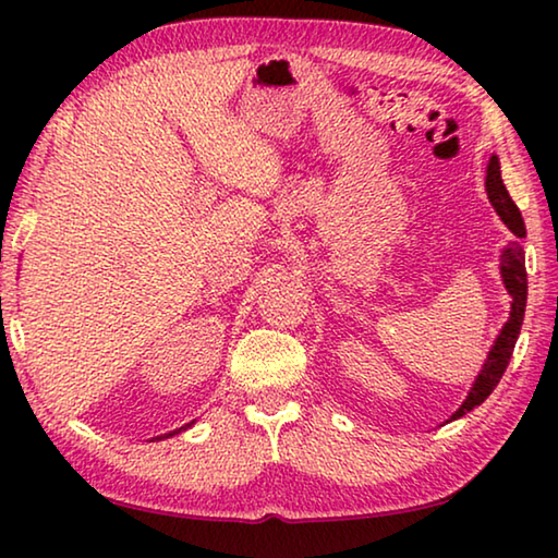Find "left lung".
<instances>
[{
	"instance_id": "left-lung-1",
	"label": "left lung",
	"mask_w": 558,
	"mask_h": 558,
	"mask_svg": "<svg viewBox=\"0 0 558 558\" xmlns=\"http://www.w3.org/2000/svg\"><path fill=\"white\" fill-rule=\"evenodd\" d=\"M169 436H174V433H169ZM169 436H167V438H169Z\"/></svg>"
}]
</instances>
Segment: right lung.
<instances>
[{"instance_id":"obj_1","label":"right lung","mask_w":558,"mask_h":558,"mask_svg":"<svg viewBox=\"0 0 558 558\" xmlns=\"http://www.w3.org/2000/svg\"><path fill=\"white\" fill-rule=\"evenodd\" d=\"M485 189H487L489 204L495 206L497 216L502 219V223L514 233V239H517L514 243H509V248H505L502 256H499V260H502L499 263V276H502L509 298H512V307H509V319L505 323V327L499 329L495 344H493V349H489V354L485 359L483 369H480L475 381H472V386H470L468 399L462 401L460 409L450 415V421H458L460 415H465V411H472L475 405L483 403L487 396L493 393L499 379H502L509 359H512L514 342L519 337V329H522L524 307H526V268H524V251H522V245H519V239H524L526 229H524L522 214H519L517 204L512 202V196H509L507 186L502 182V174H499L497 159H493L487 167Z\"/></svg>"}]
</instances>
